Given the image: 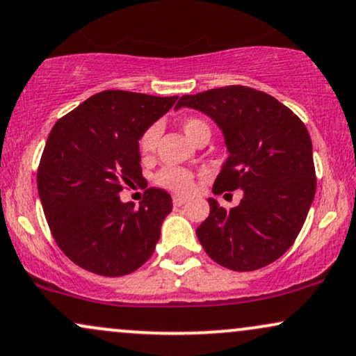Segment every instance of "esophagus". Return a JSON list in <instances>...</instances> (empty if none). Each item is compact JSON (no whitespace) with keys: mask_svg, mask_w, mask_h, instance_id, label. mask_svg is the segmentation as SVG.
I'll use <instances>...</instances> for the list:
<instances>
[{"mask_svg":"<svg viewBox=\"0 0 356 356\" xmlns=\"http://www.w3.org/2000/svg\"><path fill=\"white\" fill-rule=\"evenodd\" d=\"M187 202L186 197H181V195H174V205L175 207H181V205H184Z\"/></svg>","mask_w":356,"mask_h":356,"instance_id":"34e87169","label":"esophagus"}]
</instances>
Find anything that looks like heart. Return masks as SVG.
<instances>
[{
    "instance_id": "obj_1",
    "label": "heart",
    "mask_w": 356,
    "mask_h": 356,
    "mask_svg": "<svg viewBox=\"0 0 356 356\" xmlns=\"http://www.w3.org/2000/svg\"><path fill=\"white\" fill-rule=\"evenodd\" d=\"M182 129L191 140H194L200 132L209 131V126L199 118H187L186 121L182 122ZM157 140H159V127H147V129L143 132V136L139 137V143H137V149H139L140 156L151 157L152 152L156 151ZM154 182L159 187H162V189L177 192V194H186V192H189L192 189V174L189 170L182 169V167L165 165L156 174Z\"/></svg>"
}]
</instances>
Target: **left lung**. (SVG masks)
I'll use <instances>...</instances> for the list:
<instances>
[{
    "label": "left lung",
    "instance_id": "1",
    "mask_svg": "<svg viewBox=\"0 0 356 356\" xmlns=\"http://www.w3.org/2000/svg\"><path fill=\"white\" fill-rule=\"evenodd\" d=\"M200 111L219 126L229 157L213 194L242 189L225 211L209 199L211 213L195 234L213 262L250 272L275 262L292 247L314 202V149L305 124L270 94L227 86L187 94L175 109Z\"/></svg>",
    "mask_w": 356,
    "mask_h": 356
}]
</instances>
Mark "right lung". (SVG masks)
<instances>
[{"mask_svg":"<svg viewBox=\"0 0 356 356\" xmlns=\"http://www.w3.org/2000/svg\"><path fill=\"white\" fill-rule=\"evenodd\" d=\"M175 101L177 96L102 91L51 129L38 192L56 243L86 270L127 275L152 255L172 197L151 187L134 207L119 194L145 182L137 143Z\"/></svg>","mask_w":356,"mask_h":356,"instance_id":"right-lung-1","label":"right lung"}]
</instances>
